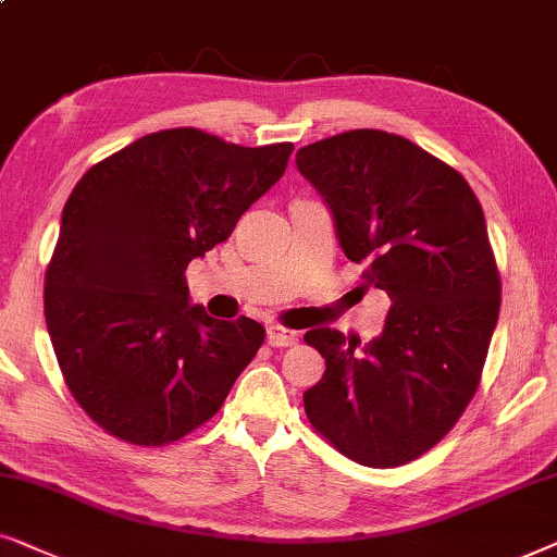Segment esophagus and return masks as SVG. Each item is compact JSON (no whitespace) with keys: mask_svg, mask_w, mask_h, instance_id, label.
I'll return each instance as SVG.
<instances>
[{"mask_svg":"<svg viewBox=\"0 0 557 557\" xmlns=\"http://www.w3.org/2000/svg\"><path fill=\"white\" fill-rule=\"evenodd\" d=\"M295 341H298V333H295L293 329H285V325H277V323H272L270 329H267V344L274 346V348L293 346Z\"/></svg>","mask_w":557,"mask_h":557,"instance_id":"obj_1","label":"esophagus"}]
</instances>
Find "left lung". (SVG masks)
I'll return each instance as SVG.
<instances>
[{
  "mask_svg": "<svg viewBox=\"0 0 557 557\" xmlns=\"http://www.w3.org/2000/svg\"><path fill=\"white\" fill-rule=\"evenodd\" d=\"M295 162L344 255L367 267L361 287L389 300L361 351L329 325L306 333L325 359L306 414L351 461L403 466L456 425L479 387L502 306L484 211L458 170L382 129L300 147Z\"/></svg>",
  "mask_w": 557,
  "mask_h": 557,
  "instance_id": "obj_1",
  "label": "left lung"
}]
</instances>
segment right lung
Listing matches in <instances>:
<instances>
[{"label": "right lung", "instance_id": "obj_1", "mask_svg": "<svg viewBox=\"0 0 557 557\" xmlns=\"http://www.w3.org/2000/svg\"><path fill=\"white\" fill-rule=\"evenodd\" d=\"M293 145L201 129L139 137L81 177L46 272V323L71 395L132 446H165L219 412L264 329L190 306L185 267L232 236Z\"/></svg>", "mask_w": 557, "mask_h": 557}]
</instances>
